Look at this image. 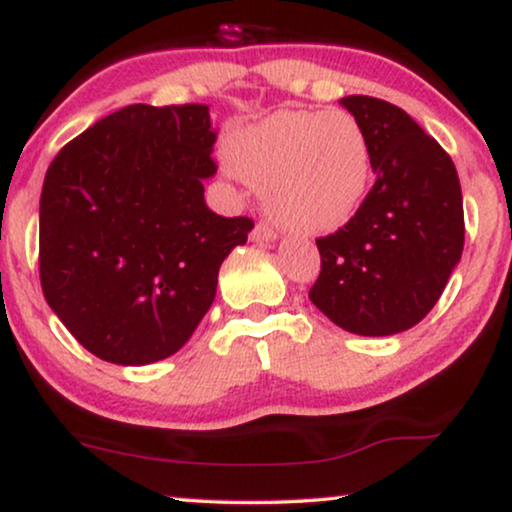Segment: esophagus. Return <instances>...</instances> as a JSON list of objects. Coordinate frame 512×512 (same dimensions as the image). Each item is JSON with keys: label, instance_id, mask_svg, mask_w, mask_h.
<instances>
[{"label": "esophagus", "instance_id": "esophagus-1", "mask_svg": "<svg viewBox=\"0 0 512 512\" xmlns=\"http://www.w3.org/2000/svg\"><path fill=\"white\" fill-rule=\"evenodd\" d=\"M275 237H277V230L272 228L268 221H258L254 230H251V240H256V242H270V240H275Z\"/></svg>", "mask_w": 512, "mask_h": 512}]
</instances>
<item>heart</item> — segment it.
I'll return each mask as SVG.
<instances>
[{
	"mask_svg": "<svg viewBox=\"0 0 512 512\" xmlns=\"http://www.w3.org/2000/svg\"><path fill=\"white\" fill-rule=\"evenodd\" d=\"M230 167L265 188L272 219L300 233H328L352 219L373 179V153L347 111L279 109L235 132Z\"/></svg>",
	"mask_w": 512,
	"mask_h": 512,
	"instance_id": "1",
	"label": "heart"
}]
</instances>
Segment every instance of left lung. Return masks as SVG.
I'll list each match as a JSON object with an SVG mask.
<instances>
[{"label":"left lung","instance_id":"left-lung-1","mask_svg":"<svg viewBox=\"0 0 512 512\" xmlns=\"http://www.w3.org/2000/svg\"><path fill=\"white\" fill-rule=\"evenodd\" d=\"M342 107L366 132L375 184L345 226L317 237L310 300L349 333L394 335L431 312L464 251L457 167L396 104L349 95Z\"/></svg>","mask_w":512,"mask_h":512}]
</instances>
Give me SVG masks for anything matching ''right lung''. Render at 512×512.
Here are the masks:
<instances>
[{
	"mask_svg": "<svg viewBox=\"0 0 512 512\" xmlns=\"http://www.w3.org/2000/svg\"><path fill=\"white\" fill-rule=\"evenodd\" d=\"M207 104H130L90 125L48 165L39 279L67 331L118 366L186 345L216 296L249 216L205 205L216 163Z\"/></svg>",
	"mask_w": 512,
	"mask_h": 512,
	"instance_id": "add662e5",
	"label": "right lung"
}]
</instances>
